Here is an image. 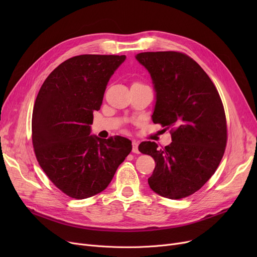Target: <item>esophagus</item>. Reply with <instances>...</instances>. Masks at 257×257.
Here are the masks:
<instances>
[{
  "instance_id": "34e87169",
  "label": "esophagus",
  "mask_w": 257,
  "mask_h": 257,
  "mask_svg": "<svg viewBox=\"0 0 257 257\" xmlns=\"http://www.w3.org/2000/svg\"><path fill=\"white\" fill-rule=\"evenodd\" d=\"M132 152L133 153H137V154L140 153V151H139V144L136 141L132 142Z\"/></svg>"
}]
</instances>
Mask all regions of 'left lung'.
Segmentation results:
<instances>
[{
    "label": "left lung",
    "instance_id": "left-lung-1",
    "mask_svg": "<svg viewBox=\"0 0 257 257\" xmlns=\"http://www.w3.org/2000/svg\"><path fill=\"white\" fill-rule=\"evenodd\" d=\"M137 60L150 73L156 102L152 119L171 128L172 143L159 149L143 142L139 150L155 160L151 190L169 199L199 191L218 169L227 143L220 94L203 69L183 53L145 52Z\"/></svg>",
    "mask_w": 257,
    "mask_h": 257
}]
</instances>
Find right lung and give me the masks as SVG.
Returning <instances> with one entry per match:
<instances>
[{"mask_svg": "<svg viewBox=\"0 0 257 257\" xmlns=\"http://www.w3.org/2000/svg\"><path fill=\"white\" fill-rule=\"evenodd\" d=\"M125 55H79L54 70L40 87L32 114L39 166L61 192L85 199L103 192L132 150L123 137L89 136L108 81Z\"/></svg>", "mask_w": 257, "mask_h": 257, "instance_id": "add662e5", "label": "right lung"}]
</instances>
